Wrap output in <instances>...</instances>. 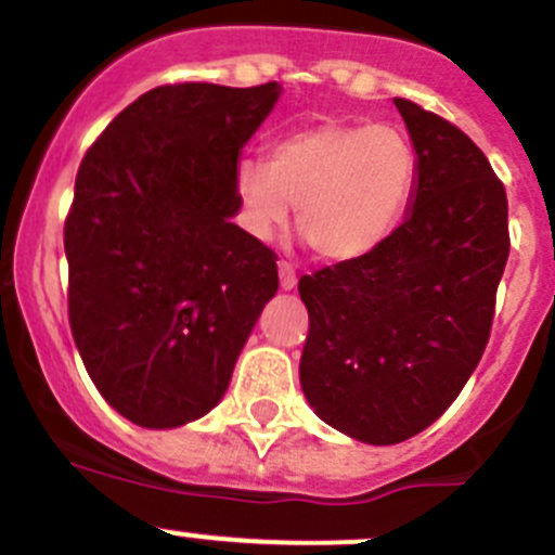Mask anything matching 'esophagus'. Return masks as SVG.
I'll return each instance as SVG.
<instances>
[{
    "mask_svg": "<svg viewBox=\"0 0 555 555\" xmlns=\"http://www.w3.org/2000/svg\"><path fill=\"white\" fill-rule=\"evenodd\" d=\"M279 284H282L284 293L295 289V284H298V273H295V268L289 262H279Z\"/></svg>",
    "mask_w": 555,
    "mask_h": 555,
    "instance_id": "1",
    "label": "esophagus"
}]
</instances>
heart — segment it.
<instances>
[{
	"label": "heart",
	"mask_w": 555,
	"mask_h": 555,
	"mask_svg": "<svg viewBox=\"0 0 555 555\" xmlns=\"http://www.w3.org/2000/svg\"><path fill=\"white\" fill-rule=\"evenodd\" d=\"M416 179L418 155L402 128L322 120L279 137L266 164L238 160L233 190L255 242H271L295 204L304 238L324 260L354 262L395 236Z\"/></svg>",
	"instance_id": "obj_1"
}]
</instances>
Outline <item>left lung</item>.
Here are the masks:
<instances>
[{"label": "left lung", "instance_id": "left-lung-1", "mask_svg": "<svg viewBox=\"0 0 555 555\" xmlns=\"http://www.w3.org/2000/svg\"><path fill=\"white\" fill-rule=\"evenodd\" d=\"M418 155L408 215L382 249L304 276L300 386L319 418L367 446L427 429L489 340L505 273L507 195L467 133L395 99Z\"/></svg>", "mask_w": 555, "mask_h": 555}]
</instances>
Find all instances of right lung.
I'll return each instance as SVG.
<instances>
[{
    "mask_svg": "<svg viewBox=\"0 0 555 555\" xmlns=\"http://www.w3.org/2000/svg\"><path fill=\"white\" fill-rule=\"evenodd\" d=\"M279 96V82L153 88L82 158L64 225L72 335L139 427L206 416L276 295V255L233 222V173Z\"/></svg>",
    "mask_w": 555,
    "mask_h": 555,
    "instance_id": "obj_1",
    "label": "right lung"
}]
</instances>
